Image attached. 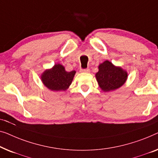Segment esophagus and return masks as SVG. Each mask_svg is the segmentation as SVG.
<instances>
[{
	"mask_svg": "<svg viewBox=\"0 0 158 158\" xmlns=\"http://www.w3.org/2000/svg\"><path fill=\"white\" fill-rule=\"evenodd\" d=\"M80 72L83 73H89L90 72V70L89 69H80Z\"/></svg>",
	"mask_w": 158,
	"mask_h": 158,
	"instance_id": "obj_1",
	"label": "esophagus"
}]
</instances>
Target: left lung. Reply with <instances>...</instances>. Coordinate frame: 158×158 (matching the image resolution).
Returning <instances> with one entry per match:
<instances>
[{
    "instance_id": "1",
    "label": "left lung",
    "mask_w": 158,
    "mask_h": 158,
    "mask_svg": "<svg viewBox=\"0 0 158 158\" xmlns=\"http://www.w3.org/2000/svg\"><path fill=\"white\" fill-rule=\"evenodd\" d=\"M95 74L99 87L104 92H110L121 87L127 79V72L119 66H115L108 60L99 65Z\"/></svg>"
}]
</instances>
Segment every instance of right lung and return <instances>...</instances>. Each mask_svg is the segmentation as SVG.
Wrapping results in <instances>:
<instances>
[{
    "label": "right lung",
    "instance_id": "1",
    "mask_svg": "<svg viewBox=\"0 0 158 158\" xmlns=\"http://www.w3.org/2000/svg\"><path fill=\"white\" fill-rule=\"evenodd\" d=\"M76 71L69 72L64 66L57 64L50 69L42 73L41 79L43 84L52 91H65L71 85Z\"/></svg>",
    "mask_w": 158,
    "mask_h": 158
}]
</instances>
